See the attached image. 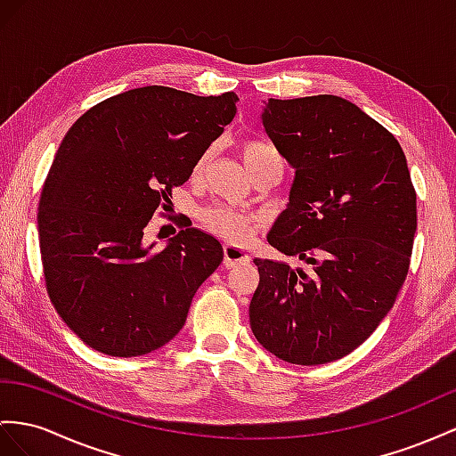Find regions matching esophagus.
I'll return each instance as SVG.
<instances>
[{
  "label": "esophagus",
  "instance_id": "1",
  "mask_svg": "<svg viewBox=\"0 0 456 456\" xmlns=\"http://www.w3.org/2000/svg\"><path fill=\"white\" fill-rule=\"evenodd\" d=\"M224 256H225L224 265L227 267V270H231V267H237L240 264H247L250 260L248 252L235 247V244H224Z\"/></svg>",
  "mask_w": 456,
  "mask_h": 456
}]
</instances>
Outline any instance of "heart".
<instances>
[{"instance_id":"b5f03b06","label":"heart","mask_w":456,"mask_h":456,"mask_svg":"<svg viewBox=\"0 0 456 456\" xmlns=\"http://www.w3.org/2000/svg\"><path fill=\"white\" fill-rule=\"evenodd\" d=\"M212 151L214 150L209 148L200 158H198L194 166V175H200L206 169L209 158H212ZM240 156L250 175L258 173L265 167H275L281 171V156H279V151L270 142H265V140H258V138L242 140ZM202 224L209 232H214V235L225 239L229 242L240 244L250 239L252 231L256 227V217L229 206H212V208H206L202 212Z\"/></svg>"}]
</instances>
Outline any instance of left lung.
<instances>
[{
  "mask_svg": "<svg viewBox=\"0 0 456 456\" xmlns=\"http://www.w3.org/2000/svg\"><path fill=\"white\" fill-rule=\"evenodd\" d=\"M262 123L295 169L267 242L308 270L260 260L250 328L272 354L318 366L353 353L393 308L411 265L416 191L396 138L353 102H265Z\"/></svg>",
  "mask_w": 456,
  "mask_h": 456,
  "instance_id": "1",
  "label": "left lung"
}]
</instances>
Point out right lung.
<instances>
[{"instance_id":"right-lung-1","label":"right lung","mask_w":456,"mask_h":456,"mask_svg":"<svg viewBox=\"0 0 456 456\" xmlns=\"http://www.w3.org/2000/svg\"><path fill=\"white\" fill-rule=\"evenodd\" d=\"M237 94L142 86L90 108L45 177L38 235L45 289L90 348L142 356L177 335L224 248L189 227L154 250L144 227L237 113Z\"/></svg>"}]
</instances>
